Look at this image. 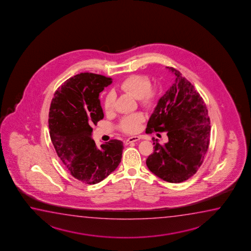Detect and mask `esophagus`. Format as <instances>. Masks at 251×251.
I'll use <instances>...</instances> for the list:
<instances>
[{"label": "esophagus", "mask_w": 251, "mask_h": 251, "mask_svg": "<svg viewBox=\"0 0 251 251\" xmlns=\"http://www.w3.org/2000/svg\"><path fill=\"white\" fill-rule=\"evenodd\" d=\"M140 139H141L140 136H131V137L127 138V141H126V143H134V142L139 141Z\"/></svg>", "instance_id": "esophagus-1"}]
</instances>
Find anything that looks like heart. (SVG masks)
Returning <instances> with one entry per match:
<instances>
[{"mask_svg": "<svg viewBox=\"0 0 251 251\" xmlns=\"http://www.w3.org/2000/svg\"><path fill=\"white\" fill-rule=\"evenodd\" d=\"M120 88L125 92L129 93L133 97L141 100V103L145 107H151L156 100L157 94L154 89H151L150 78L143 75H132L121 82ZM116 94L110 91L104 99V108L106 111H111L115 106ZM144 121V116L141 113L124 116L120 122V127L127 134H135L141 128V124Z\"/></svg>", "mask_w": 251, "mask_h": 251, "instance_id": "obj_1", "label": "heart"}]
</instances>
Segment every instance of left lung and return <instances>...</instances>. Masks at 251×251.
<instances>
[{
	"instance_id": "8db88e82",
	"label": "left lung",
	"mask_w": 251,
	"mask_h": 251,
	"mask_svg": "<svg viewBox=\"0 0 251 251\" xmlns=\"http://www.w3.org/2000/svg\"><path fill=\"white\" fill-rule=\"evenodd\" d=\"M173 84L159 99L146 133L167 131L169 142L153 141L149 170L164 181L177 183L193 176L204 160L210 138V120L203 99L178 70Z\"/></svg>"
}]
</instances>
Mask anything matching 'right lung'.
Returning a JSON list of instances; mask_svg holds the SVG:
<instances>
[{"mask_svg": "<svg viewBox=\"0 0 251 251\" xmlns=\"http://www.w3.org/2000/svg\"><path fill=\"white\" fill-rule=\"evenodd\" d=\"M112 79L93 73L78 74L54 93L49 114L51 141L56 154L74 177L96 184L116 170L124 143L110 140L97 148L93 125L104 117L100 93Z\"/></svg>", "mask_w": 251, "mask_h": 251, "instance_id": "right-lung-1", "label": "right lung"}]
</instances>
